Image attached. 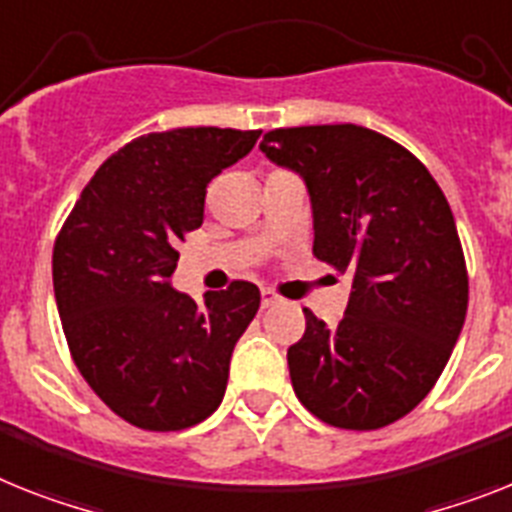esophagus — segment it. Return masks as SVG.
Returning <instances> with one entry per match:
<instances>
[{
  "instance_id": "34e87169",
  "label": "esophagus",
  "mask_w": 512,
  "mask_h": 512,
  "mask_svg": "<svg viewBox=\"0 0 512 512\" xmlns=\"http://www.w3.org/2000/svg\"><path fill=\"white\" fill-rule=\"evenodd\" d=\"M277 303H282L280 295L274 293L272 287H264V290H261V306L272 308V306H277Z\"/></svg>"
}]
</instances>
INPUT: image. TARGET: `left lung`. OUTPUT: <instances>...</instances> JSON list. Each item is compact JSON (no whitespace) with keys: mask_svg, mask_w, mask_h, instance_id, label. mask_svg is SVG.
<instances>
[{"mask_svg":"<svg viewBox=\"0 0 512 512\" xmlns=\"http://www.w3.org/2000/svg\"><path fill=\"white\" fill-rule=\"evenodd\" d=\"M261 151L303 177L316 259L353 274L335 329L303 308L287 350L295 395L329 426L382 429L429 395L466 322L450 204L411 151L361 125L269 130Z\"/></svg>","mask_w":512,"mask_h":512,"instance_id":"obj_1","label":"left lung"}]
</instances>
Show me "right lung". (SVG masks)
Segmentation results:
<instances>
[{
  "instance_id": "right-lung-1",
  "label": "right lung",
  "mask_w": 512,
  "mask_h": 512,
  "mask_svg": "<svg viewBox=\"0 0 512 512\" xmlns=\"http://www.w3.org/2000/svg\"><path fill=\"white\" fill-rule=\"evenodd\" d=\"M261 130L149 133L101 164L54 243L59 319L88 387L120 418L180 432L217 411L235 342L259 311L253 282L204 303L172 290L177 243L204 222L206 185Z\"/></svg>"
}]
</instances>
